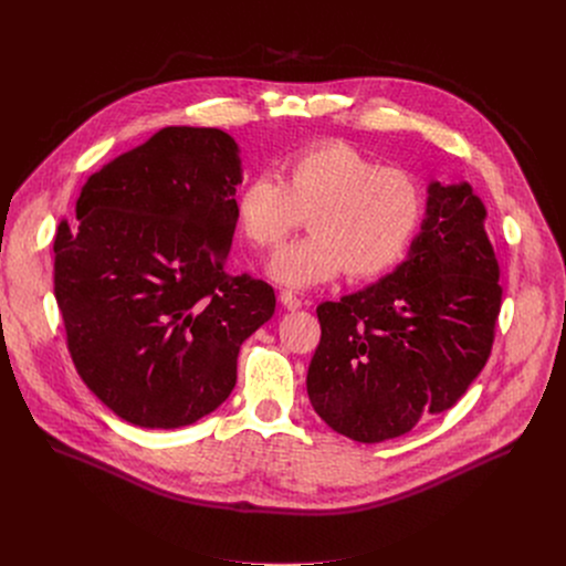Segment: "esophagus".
Listing matches in <instances>:
<instances>
[{
	"instance_id": "34e87169",
	"label": "esophagus",
	"mask_w": 566,
	"mask_h": 566,
	"mask_svg": "<svg viewBox=\"0 0 566 566\" xmlns=\"http://www.w3.org/2000/svg\"><path fill=\"white\" fill-rule=\"evenodd\" d=\"M280 302H282V306H284L286 311H297V308L302 306V300H300L297 295H293L291 291H282V293H280Z\"/></svg>"
}]
</instances>
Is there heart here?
<instances>
[{"instance_id":"1","label":"heart","mask_w":566,"mask_h":566,"mask_svg":"<svg viewBox=\"0 0 566 566\" xmlns=\"http://www.w3.org/2000/svg\"><path fill=\"white\" fill-rule=\"evenodd\" d=\"M234 226L258 249H275L306 214L311 234L280 251L266 273L282 286L311 289L387 273L408 253L423 219L417 179L347 143L332 140L289 156L277 170L251 177L232 201Z\"/></svg>"}]
</instances>
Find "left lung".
<instances>
[{"label": "left lung", "instance_id": "obj_1", "mask_svg": "<svg viewBox=\"0 0 566 566\" xmlns=\"http://www.w3.org/2000/svg\"><path fill=\"white\" fill-rule=\"evenodd\" d=\"M486 206L468 181H430L426 214L391 273L317 306L306 391L338 434L380 443L450 410L493 347L502 304Z\"/></svg>", "mask_w": 566, "mask_h": 566}]
</instances>
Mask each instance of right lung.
Here are the masks:
<instances>
[{
    "label": "right lung",
    "instance_id": "right-lung-1",
    "mask_svg": "<svg viewBox=\"0 0 566 566\" xmlns=\"http://www.w3.org/2000/svg\"><path fill=\"white\" fill-rule=\"evenodd\" d=\"M241 149L212 127H166L92 175L53 241L73 365L123 421L175 430L214 412L239 347L275 313L262 280L230 277Z\"/></svg>",
    "mask_w": 566,
    "mask_h": 566
}]
</instances>
